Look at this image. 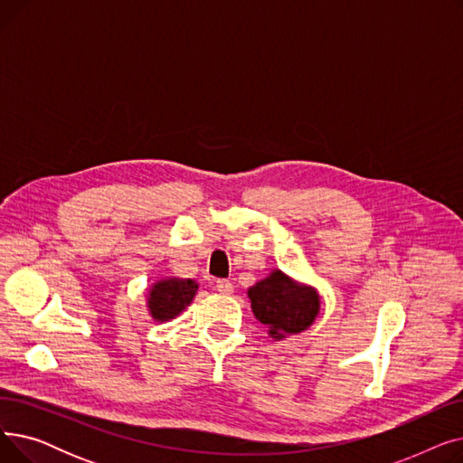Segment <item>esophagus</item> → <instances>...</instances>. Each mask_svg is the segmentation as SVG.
Masks as SVG:
<instances>
[{
    "mask_svg": "<svg viewBox=\"0 0 463 463\" xmlns=\"http://www.w3.org/2000/svg\"><path fill=\"white\" fill-rule=\"evenodd\" d=\"M215 288H217L222 295H231V293H232V283H231L229 279H217V281H215Z\"/></svg>",
    "mask_w": 463,
    "mask_h": 463,
    "instance_id": "34e87169",
    "label": "esophagus"
}]
</instances>
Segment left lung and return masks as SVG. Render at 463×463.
Returning a JSON list of instances; mask_svg holds the SVG:
<instances>
[{"label": "left lung", "mask_w": 463, "mask_h": 463, "mask_svg": "<svg viewBox=\"0 0 463 463\" xmlns=\"http://www.w3.org/2000/svg\"><path fill=\"white\" fill-rule=\"evenodd\" d=\"M248 298L251 300L253 315L269 326V334L276 342L307 330L321 309L317 288L300 283L281 270H272L250 287Z\"/></svg>", "instance_id": "obj_1"}]
</instances>
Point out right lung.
I'll list each match as a JSON object with an SVG mask.
<instances>
[{
	"label": "right lung",
	"mask_w": 463,
	"mask_h": 463,
	"mask_svg": "<svg viewBox=\"0 0 463 463\" xmlns=\"http://www.w3.org/2000/svg\"><path fill=\"white\" fill-rule=\"evenodd\" d=\"M197 290L199 283L194 279L161 278L150 287L148 297H146V306H148L154 321H173L193 302Z\"/></svg>",
	"instance_id": "1"
}]
</instances>
